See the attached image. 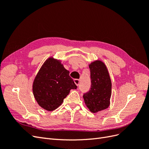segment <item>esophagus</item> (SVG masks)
<instances>
[{
  "label": "esophagus",
  "mask_w": 149,
  "mask_h": 149,
  "mask_svg": "<svg viewBox=\"0 0 149 149\" xmlns=\"http://www.w3.org/2000/svg\"><path fill=\"white\" fill-rule=\"evenodd\" d=\"M74 82L76 84V85L78 86L79 84V79H74Z\"/></svg>",
  "instance_id": "34e87169"
}]
</instances>
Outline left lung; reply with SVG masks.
I'll use <instances>...</instances> for the list:
<instances>
[{
    "mask_svg": "<svg viewBox=\"0 0 149 149\" xmlns=\"http://www.w3.org/2000/svg\"><path fill=\"white\" fill-rule=\"evenodd\" d=\"M91 89L83 94L86 105L89 111L96 113L109 106L111 96V81L106 66L100 60L89 64Z\"/></svg>",
    "mask_w": 149,
    "mask_h": 149,
    "instance_id": "left-lung-1",
    "label": "left lung"
}]
</instances>
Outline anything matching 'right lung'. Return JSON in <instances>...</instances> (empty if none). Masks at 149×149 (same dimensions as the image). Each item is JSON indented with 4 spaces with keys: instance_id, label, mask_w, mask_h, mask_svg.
Listing matches in <instances>:
<instances>
[{
    "instance_id": "1",
    "label": "right lung",
    "mask_w": 149,
    "mask_h": 149,
    "mask_svg": "<svg viewBox=\"0 0 149 149\" xmlns=\"http://www.w3.org/2000/svg\"><path fill=\"white\" fill-rule=\"evenodd\" d=\"M60 60L53 57L47 59L36 76L33 93L40 106L48 111L55 110L71 89L77 86Z\"/></svg>"
}]
</instances>
